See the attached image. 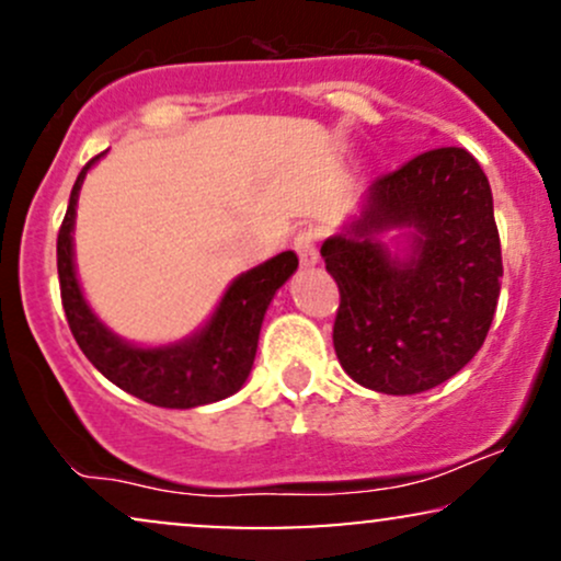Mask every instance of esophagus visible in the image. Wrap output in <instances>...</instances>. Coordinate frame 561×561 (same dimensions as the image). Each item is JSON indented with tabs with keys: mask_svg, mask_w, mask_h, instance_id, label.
Here are the masks:
<instances>
[{
	"mask_svg": "<svg viewBox=\"0 0 561 561\" xmlns=\"http://www.w3.org/2000/svg\"><path fill=\"white\" fill-rule=\"evenodd\" d=\"M293 248H295V253H298V259H300V263L306 268H311V266H317L319 263V250H317V229H300L298 234H295V240H293Z\"/></svg>",
	"mask_w": 561,
	"mask_h": 561,
	"instance_id": "1",
	"label": "esophagus"
}]
</instances>
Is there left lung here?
Here are the masks:
<instances>
[{"instance_id": "left-lung-1", "label": "left lung", "mask_w": 561, "mask_h": 561, "mask_svg": "<svg viewBox=\"0 0 561 561\" xmlns=\"http://www.w3.org/2000/svg\"><path fill=\"white\" fill-rule=\"evenodd\" d=\"M415 229L412 255L378 234ZM340 287L334 353L364 388L414 396L446 382L485 343L501 293L493 195L465 147H435L375 179L362 218L321 244Z\"/></svg>"}]
</instances>
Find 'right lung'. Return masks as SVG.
I'll use <instances>...</instances> for the list:
<instances>
[{
  "mask_svg": "<svg viewBox=\"0 0 561 561\" xmlns=\"http://www.w3.org/2000/svg\"><path fill=\"white\" fill-rule=\"evenodd\" d=\"M100 158V156H96ZM83 165L68 210L57 231V276L66 319L83 356L92 362L113 385L131 392L141 401L163 409H192L229 398L237 392L253 369L255 347L268 302L274 293L298 268V255L285 250L276 259L250 268L231 282L216 313L195 337L165 347L128 345L94 317L83 300L73 268V218L76 199L89 165Z\"/></svg>",
  "mask_w": 561,
  "mask_h": 561,
  "instance_id": "obj_1",
  "label": "right lung"
}]
</instances>
